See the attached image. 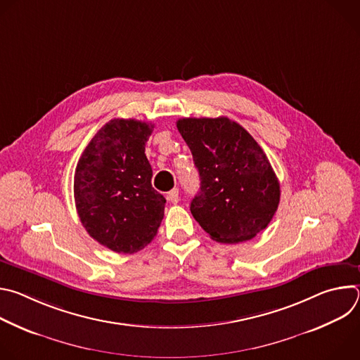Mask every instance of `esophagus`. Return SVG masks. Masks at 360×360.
Listing matches in <instances>:
<instances>
[{
	"label": "esophagus",
	"mask_w": 360,
	"mask_h": 360,
	"mask_svg": "<svg viewBox=\"0 0 360 360\" xmlns=\"http://www.w3.org/2000/svg\"><path fill=\"white\" fill-rule=\"evenodd\" d=\"M167 199H168L169 202H172V203H178V202H179V189H178V188H174L172 191H169L168 195H167Z\"/></svg>",
	"instance_id": "obj_1"
}]
</instances>
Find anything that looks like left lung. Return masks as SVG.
<instances>
[{
	"label": "left lung",
	"instance_id": "1",
	"mask_svg": "<svg viewBox=\"0 0 360 360\" xmlns=\"http://www.w3.org/2000/svg\"><path fill=\"white\" fill-rule=\"evenodd\" d=\"M178 131L199 172L191 214L221 243L255 238L272 221L281 199L279 181L262 148L226 117L182 118Z\"/></svg>",
	"mask_w": 360,
	"mask_h": 360
}]
</instances>
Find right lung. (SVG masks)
<instances>
[{"label":"right lung","instance_id":"obj_1","mask_svg":"<svg viewBox=\"0 0 360 360\" xmlns=\"http://www.w3.org/2000/svg\"><path fill=\"white\" fill-rule=\"evenodd\" d=\"M153 125L111 120L84 149L74 175L78 217L96 242L118 253L143 249L158 233L167 199L152 188L145 143Z\"/></svg>","mask_w":360,"mask_h":360}]
</instances>
